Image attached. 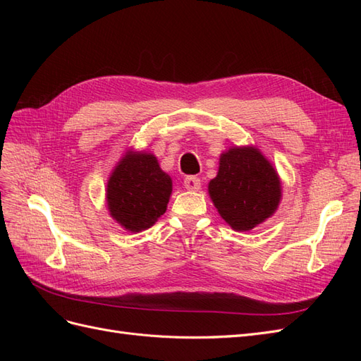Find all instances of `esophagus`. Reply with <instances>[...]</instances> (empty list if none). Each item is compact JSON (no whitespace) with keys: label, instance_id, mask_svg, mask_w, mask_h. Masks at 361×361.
<instances>
[{"label":"esophagus","instance_id":"34e87169","mask_svg":"<svg viewBox=\"0 0 361 361\" xmlns=\"http://www.w3.org/2000/svg\"><path fill=\"white\" fill-rule=\"evenodd\" d=\"M183 187L188 191H199L200 190V179L197 176H188L183 179Z\"/></svg>","mask_w":361,"mask_h":361}]
</instances>
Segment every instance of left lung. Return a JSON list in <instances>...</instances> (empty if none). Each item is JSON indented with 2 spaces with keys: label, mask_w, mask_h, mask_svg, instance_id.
Returning a JSON list of instances; mask_svg holds the SVG:
<instances>
[{
  "label": "left lung",
  "mask_w": 361,
  "mask_h": 361,
  "mask_svg": "<svg viewBox=\"0 0 361 361\" xmlns=\"http://www.w3.org/2000/svg\"><path fill=\"white\" fill-rule=\"evenodd\" d=\"M207 191L218 214L236 232L264 223L277 211L281 199L276 169L253 146H235L223 152Z\"/></svg>",
  "instance_id": "left-lung-1"
}]
</instances>
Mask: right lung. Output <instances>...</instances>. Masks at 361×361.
<instances>
[{
	"label": "right lung",
	"instance_id": "right-lung-1",
	"mask_svg": "<svg viewBox=\"0 0 361 361\" xmlns=\"http://www.w3.org/2000/svg\"><path fill=\"white\" fill-rule=\"evenodd\" d=\"M171 190L155 155L128 150L106 182L108 211L125 231H146L167 211Z\"/></svg>",
	"mask_w": 361,
	"mask_h": 361
}]
</instances>
